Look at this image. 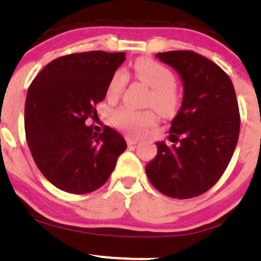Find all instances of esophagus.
<instances>
[{
	"label": "esophagus",
	"mask_w": 261,
	"mask_h": 261,
	"mask_svg": "<svg viewBox=\"0 0 261 261\" xmlns=\"http://www.w3.org/2000/svg\"><path fill=\"white\" fill-rule=\"evenodd\" d=\"M126 141H127L128 145H135V144H138L140 140H139L138 138H133V136H127V138H126Z\"/></svg>",
	"instance_id": "34e87169"
}]
</instances>
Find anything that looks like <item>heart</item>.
<instances>
[{
    "instance_id": "b5f03b06",
    "label": "heart",
    "mask_w": 261,
    "mask_h": 261,
    "mask_svg": "<svg viewBox=\"0 0 261 261\" xmlns=\"http://www.w3.org/2000/svg\"><path fill=\"white\" fill-rule=\"evenodd\" d=\"M134 74L140 82L151 88L148 103L155 107L162 115H171L178 105V92L174 87V76L164 65L151 60L140 58L134 66ZM128 76L123 70H116L107 85L108 97L115 99L125 90ZM156 116L153 111H139L131 107H121L112 115V122L118 128L131 134H140L153 125Z\"/></svg>"
}]
</instances>
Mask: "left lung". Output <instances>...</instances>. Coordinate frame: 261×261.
I'll return each instance as SVG.
<instances>
[{"label": "left lung", "mask_w": 261, "mask_h": 261, "mask_svg": "<svg viewBox=\"0 0 261 261\" xmlns=\"http://www.w3.org/2000/svg\"><path fill=\"white\" fill-rule=\"evenodd\" d=\"M155 57L178 72L184 98L169 128V140L179 144L155 143L146 176L169 198H195L218 182L233 155L240 134L236 92L228 75L199 53L169 50Z\"/></svg>", "instance_id": "1"}]
</instances>
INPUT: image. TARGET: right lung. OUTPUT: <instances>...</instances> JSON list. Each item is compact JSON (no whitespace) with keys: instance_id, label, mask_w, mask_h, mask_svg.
Listing matches in <instances>:
<instances>
[{"instance_id":"1","label":"right lung","mask_w":261,"mask_h":261,"mask_svg":"<svg viewBox=\"0 0 261 261\" xmlns=\"http://www.w3.org/2000/svg\"><path fill=\"white\" fill-rule=\"evenodd\" d=\"M125 53H72L49 62L30 84L25 100V135L43 176L62 191L88 194L110 178L127 145L105 126L102 134L85 125L107 94Z\"/></svg>"}]
</instances>
